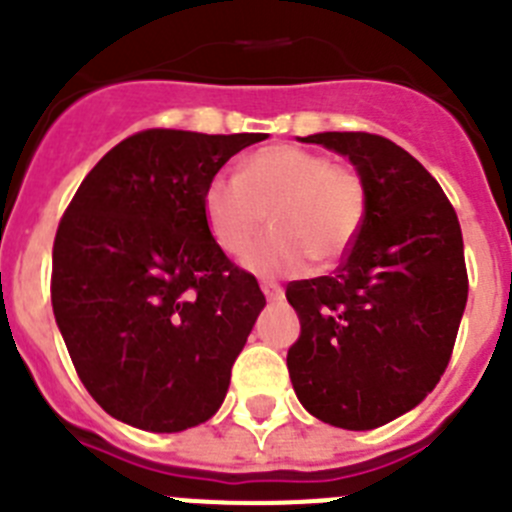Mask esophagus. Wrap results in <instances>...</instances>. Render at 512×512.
Returning a JSON list of instances; mask_svg holds the SVG:
<instances>
[{"label":"esophagus","instance_id":"1","mask_svg":"<svg viewBox=\"0 0 512 512\" xmlns=\"http://www.w3.org/2000/svg\"><path fill=\"white\" fill-rule=\"evenodd\" d=\"M261 292H264L266 300H269V302H282L284 300V289L279 287V284H274V282L261 284Z\"/></svg>","mask_w":512,"mask_h":512}]
</instances>
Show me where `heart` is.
I'll return each instance as SVG.
<instances>
[{"label":"heart","mask_w":512,"mask_h":512,"mask_svg":"<svg viewBox=\"0 0 512 512\" xmlns=\"http://www.w3.org/2000/svg\"><path fill=\"white\" fill-rule=\"evenodd\" d=\"M271 217V233L243 264L261 277L300 274L310 259L330 264L354 246L366 217L359 171L292 143L259 148L241 174L220 171L205 184L202 212L228 256H241Z\"/></svg>","instance_id":"heart-1"}]
</instances>
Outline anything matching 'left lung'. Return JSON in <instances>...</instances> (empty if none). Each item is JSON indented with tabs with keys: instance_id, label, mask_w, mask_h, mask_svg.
<instances>
[{
	"instance_id": "8db88e82",
	"label": "left lung",
	"mask_w": 512,
	"mask_h": 512,
	"mask_svg": "<svg viewBox=\"0 0 512 512\" xmlns=\"http://www.w3.org/2000/svg\"><path fill=\"white\" fill-rule=\"evenodd\" d=\"M302 140L348 156L366 217L333 277L287 284L302 325L289 379L310 415L369 431L423 402L449 366L469 292L459 217L423 164L382 135Z\"/></svg>"
}]
</instances>
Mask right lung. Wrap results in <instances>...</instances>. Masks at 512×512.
I'll use <instances>...</instances> for the list:
<instances>
[{
	"label": "right lung",
	"instance_id": "add662e5",
	"mask_svg": "<svg viewBox=\"0 0 512 512\" xmlns=\"http://www.w3.org/2000/svg\"><path fill=\"white\" fill-rule=\"evenodd\" d=\"M259 140L143 130L104 153L63 212L53 315L76 374L112 418L179 433L223 405L266 297L210 235L202 192Z\"/></svg>",
	"mask_w": 512,
	"mask_h": 512
}]
</instances>
